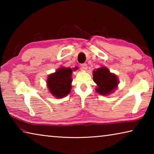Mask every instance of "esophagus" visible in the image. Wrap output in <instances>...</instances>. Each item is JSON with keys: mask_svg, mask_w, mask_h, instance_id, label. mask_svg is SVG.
Returning <instances> with one entry per match:
<instances>
[{"mask_svg": "<svg viewBox=\"0 0 154 154\" xmlns=\"http://www.w3.org/2000/svg\"><path fill=\"white\" fill-rule=\"evenodd\" d=\"M81 68H82V70H84V71H85V70H87V69H88V65H87V64H81Z\"/></svg>", "mask_w": 154, "mask_h": 154, "instance_id": "34e87169", "label": "esophagus"}]
</instances>
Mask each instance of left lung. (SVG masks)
<instances>
[{
  "instance_id": "8db88e82",
  "label": "left lung",
  "mask_w": 154,
  "mask_h": 154,
  "mask_svg": "<svg viewBox=\"0 0 154 154\" xmlns=\"http://www.w3.org/2000/svg\"><path fill=\"white\" fill-rule=\"evenodd\" d=\"M93 80L97 85L96 92L103 96H108L113 93L118 88L119 83L118 76L111 72L106 66L94 70Z\"/></svg>"
}]
</instances>
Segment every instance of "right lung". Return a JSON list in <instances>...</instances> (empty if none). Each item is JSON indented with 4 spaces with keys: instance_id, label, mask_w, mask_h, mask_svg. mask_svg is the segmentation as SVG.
<instances>
[{
    "instance_id": "obj_1",
    "label": "right lung",
    "mask_w": 154,
    "mask_h": 154,
    "mask_svg": "<svg viewBox=\"0 0 154 154\" xmlns=\"http://www.w3.org/2000/svg\"><path fill=\"white\" fill-rule=\"evenodd\" d=\"M77 68L62 66L57 69L55 72L49 75L47 79V86L52 96L57 98H62L71 92L72 88V71H76Z\"/></svg>"
}]
</instances>
